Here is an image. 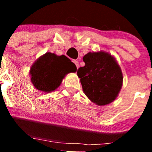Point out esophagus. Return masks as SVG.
Here are the masks:
<instances>
[{
    "instance_id": "1",
    "label": "esophagus",
    "mask_w": 152,
    "mask_h": 152,
    "mask_svg": "<svg viewBox=\"0 0 152 152\" xmlns=\"http://www.w3.org/2000/svg\"><path fill=\"white\" fill-rule=\"evenodd\" d=\"M74 63H75V65H76L77 68H79V62H78V61H77V60H75V61H74Z\"/></svg>"
}]
</instances>
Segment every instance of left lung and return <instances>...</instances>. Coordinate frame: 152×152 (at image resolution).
<instances>
[{"label": "left lung", "instance_id": "left-lung-1", "mask_svg": "<svg viewBox=\"0 0 152 152\" xmlns=\"http://www.w3.org/2000/svg\"><path fill=\"white\" fill-rule=\"evenodd\" d=\"M84 67L77 69L84 94L97 105H107L117 96L123 84L119 64L108 53L89 52L84 56Z\"/></svg>", "mask_w": 152, "mask_h": 152}]
</instances>
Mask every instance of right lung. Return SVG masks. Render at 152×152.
<instances>
[{"label":"right lung","mask_w":152,"mask_h":152,"mask_svg":"<svg viewBox=\"0 0 152 152\" xmlns=\"http://www.w3.org/2000/svg\"><path fill=\"white\" fill-rule=\"evenodd\" d=\"M76 71L75 64L65 56L47 52L31 68V81L36 89L51 92L60 85L64 75Z\"/></svg>","instance_id":"add662e5"}]
</instances>
